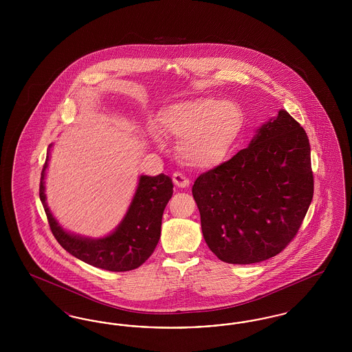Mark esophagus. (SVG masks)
Returning a JSON list of instances; mask_svg holds the SVG:
<instances>
[{
	"label": "esophagus",
	"instance_id": "34e87169",
	"mask_svg": "<svg viewBox=\"0 0 352 352\" xmlns=\"http://www.w3.org/2000/svg\"><path fill=\"white\" fill-rule=\"evenodd\" d=\"M173 182L177 187H181V188H186V187L190 186V181L181 173H174L173 174Z\"/></svg>",
	"mask_w": 352,
	"mask_h": 352
}]
</instances>
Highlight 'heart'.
<instances>
[{
  "label": "heart",
  "instance_id": "b5f03b06",
  "mask_svg": "<svg viewBox=\"0 0 352 352\" xmlns=\"http://www.w3.org/2000/svg\"><path fill=\"white\" fill-rule=\"evenodd\" d=\"M244 116L234 101L201 96L170 104L157 115V126L181 140L178 151L184 164L195 168L221 165L243 129ZM157 142L160 140L154 137Z\"/></svg>",
  "mask_w": 352,
  "mask_h": 352
}]
</instances>
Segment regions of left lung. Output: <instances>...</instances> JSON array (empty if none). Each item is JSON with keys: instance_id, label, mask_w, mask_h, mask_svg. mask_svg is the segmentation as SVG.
<instances>
[{"instance_id": "left-lung-1", "label": "left lung", "mask_w": 352, "mask_h": 352, "mask_svg": "<svg viewBox=\"0 0 352 352\" xmlns=\"http://www.w3.org/2000/svg\"><path fill=\"white\" fill-rule=\"evenodd\" d=\"M313 192L307 134L285 109L256 131L247 149L192 186L208 248L239 265L283 251L298 232Z\"/></svg>"}]
</instances>
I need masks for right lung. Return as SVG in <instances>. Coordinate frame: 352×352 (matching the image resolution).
Listing matches in <instances>:
<instances>
[{"instance_id": "1", "label": "right lung", "mask_w": 352, "mask_h": 352, "mask_svg": "<svg viewBox=\"0 0 352 352\" xmlns=\"http://www.w3.org/2000/svg\"><path fill=\"white\" fill-rule=\"evenodd\" d=\"M51 146L52 144L41 173L39 198L58 243L76 258L96 268L126 272L141 267L158 244L164 210L173 195L171 178L165 174L140 175L128 211L111 234L99 239L71 234L58 223L46 201L45 178Z\"/></svg>"}]
</instances>
